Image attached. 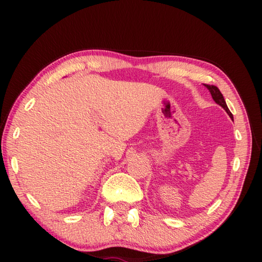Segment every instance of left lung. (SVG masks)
Segmentation results:
<instances>
[{
    "instance_id": "1",
    "label": "left lung",
    "mask_w": 262,
    "mask_h": 262,
    "mask_svg": "<svg viewBox=\"0 0 262 262\" xmlns=\"http://www.w3.org/2000/svg\"><path fill=\"white\" fill-rule=\"evenodd\" d=\"M205 85H206V88L209 89V92L211 93V96H212V99L214 100V102H216L217 105H220L221 107H223L225 112H227L229 114V117H230L231 119H232V118H234V117H232L231 112H230V111H229L228 106H227V102H225V100L223 98V95H222V93H221L220 89H218L216 85H209V84H205Z\"/></svg>"
}]
</instances>
